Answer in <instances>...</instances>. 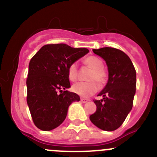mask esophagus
I'll return each mask as SVG.
<instances>
[{
    "mask_svg": "<svg viewBox=\"0 0 157 157\" xmlns=\"http://www.w3.org/2000/svg\"><path fill=\"white\" fill-rule=\"evenodd\" d=\"M80 101H81V102H83V103H86V102H88V99H84V98H81L80 99Z\"/></svg>",
    "mask_w": 157,
    "mask_h": 157,
    "instance_id": "esophagus-1",
    "label": "esophagus"
}]
</instances>
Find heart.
Here are the masks:
<instances>
[{
	"label": "heart",
	"mask_w": 157,
	"mask_h": 157,
	"mask_svg": "<svg viewBox=\"0 0 157 157\" xmlns=\"http://www.w3.org/2000/svg\"><path fill=\"white\" fill-rule=\"evenodd\" d=\"M86 67L92 69L88 77V82H78L72 86V91L83 97H89L96 93L98 85L102 86L108 79V73L103 67V62L96 56H89L83 61ZM67 77L71 81H75L78 77V66L77 62L70 64L67 69Z\"/></svg>",
	"instance_id": "heart-1"
}]
</instances>
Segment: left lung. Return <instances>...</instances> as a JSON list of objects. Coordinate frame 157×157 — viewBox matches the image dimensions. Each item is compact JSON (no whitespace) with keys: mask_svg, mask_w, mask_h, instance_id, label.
<instances>
[{"mask_svg":"<svg viewBox=\"0 0 157 157\" xmlns=\"http://www.w3.org/2000/svg\"><path fill=\"white\" fill-rule=\"evenodd\" d=\"M93 51L105 61L109 80L98 94L102 99L94 100L97 108L90 119L103 131H115L123 124L133 107L136 71L129 57L119 49L105 47Z\"/></svg>","mask_w":157,"mask_h":157,"instance_id":"8db88e82","label":"left lung"}]
</instances>
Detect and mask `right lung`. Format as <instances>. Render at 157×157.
Returning a JSON list of instances; mask_svg holds the SVG:
<instances>
[{
  "instance_id": "obj_1",
  "label": "right lung",
  "mask_w": 157,
  "mask_h": 157,
  "mask_svg": "<svg viewBox=\"0 0 157 157\" xmlns=\"http://www.w3.org/2000/svg\"><path fill=\"white\" fill-rule=\"evenodd\" d=\"M88 52L87 48H71L66 44H48L30 60L26 100L38 128L51 131L58 127L66 118L69 105L80 101L78 95L66 90L71 87L67 69Z\"/></svg>"
}]
</instances>
